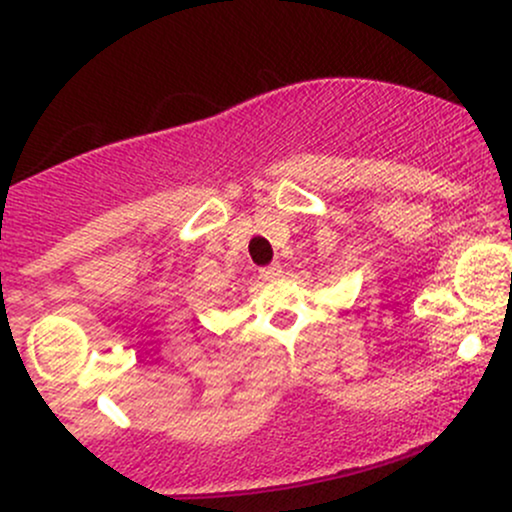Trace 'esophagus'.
Here are the masks:
<instances>
[{
    "instance_id": "1",
    "label": "esophagus",
    "mask_w": 512,
    "mask_h": 512,
    "mask_svg": "<svg viewBox=\"0 0 512 512\" xmlns=\"http://www.w3.org/2000/svg\"><path fill=\"white\" fill-rule=\"evenodd\" d=\"M260 276L264 281H274L281 276V264H269V267L260 269Z\"/></svg>"
}]
</instances>
